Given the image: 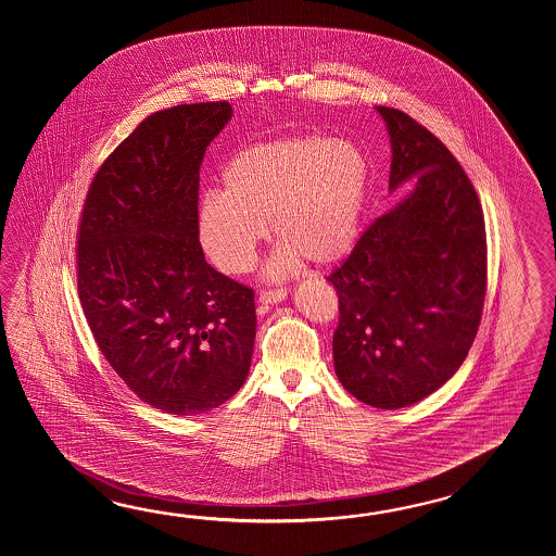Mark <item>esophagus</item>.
<instances>
[{"label": "esophagus", "mask_w": 556, "mask_h": 556, "mask_svg": "<svg viewBox=\"0 0 556 556\" xmlns=\"http://www.w3.org/2000/svg\"><path fill=\"white\" fill-rule=\"evenodd\" d=\"M286 298H288L286 290H264V292H261L258 300L264 306H274V304H280Z\"/></svg>", "instance_id": "1"}]
</instances>
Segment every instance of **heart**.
Segmentation results:
<instances>
[{
	"label": "heart",
	"instance_id": "b5f03b06",
	"mask_svg": "<svg viewBox=\"0 0 556 556\" xmlns=\"http://www.w3.org/2000/svg\"><path fill=\"white\" fill-rule=\"evenodd\" d=\"M223 192H208L197 213V237L220 273H249L273 223L282 242L266 268L282 280L302 258L331 266L354 249L369 182L355 142L306 132L238 151L223 168Z\"/></svg>",
	"mask_w": 556,
	"mask_h": 556
}]
</instances>
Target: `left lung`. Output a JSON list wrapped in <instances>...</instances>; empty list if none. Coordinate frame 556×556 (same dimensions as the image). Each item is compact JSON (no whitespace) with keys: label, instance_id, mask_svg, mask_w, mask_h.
Here are the masks:
<instances>
[{"label":"left lung","instance_id":"8db88e82","mask_svg":"<svg viewBox=\"0 0 556 556\" xmlns=\"http://www.w3.org/2000/svg\"><path fill=\"white\" fill-rule=\"evenodd\" d=\"M391 142L390 190L412 185L328 276L340 300L336 376L355 400L400 409L459 369L479 330L486 238L477 192L433 132L378 106Z\"/></svg>","mask_w":556,"mask_h":556}]
</instances>
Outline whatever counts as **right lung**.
I'll use <instances>...</instances> for the list:
<instances>
[{"label": "right lung", "mask_w": 556, "mask_h": 556, "mask_svg": "<svg viewBox=\"0 0 556 556\" xmlns=\"http://www.w3.org/2000/svg\"><path fill=\"white\" fill-rule=\"evenodd\" d=\"M228 101L144 118L97 170L77 232V290L94 342L142 402L211 412L249 378L254 292L216 273L197 237L199 170Z\"/></svg>", "instance_id": "1"}]
</instances>
